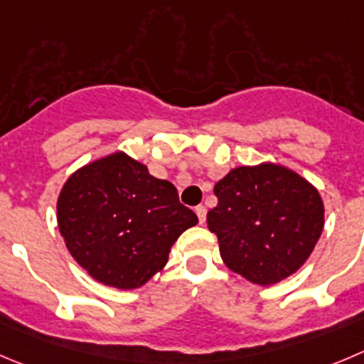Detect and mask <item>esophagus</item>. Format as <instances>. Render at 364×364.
Listing matches in <instances>:
<instances>
[{"instance_id":"obj_1","label":"esophagus","mask_w":364,"mask_h":364,"mask_svg":"<svg viewBox=\"0 0 364 364\" xmlns=\"http://www.w3.org/2000/svg\"><path fill=\"white\" fill-rule=\"evenodd\" d=\"M195 213H196V216H198V221L200 223H205V216H207V209L203 205H198L195 209Z\"/></svg>"}]
</instances>
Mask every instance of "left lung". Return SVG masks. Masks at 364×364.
Instances as JSON below:
<instances>
[{
	"label": "left lung",
	"mask_w": 364,
	"mask_h": 364,
	"mask_svg": "<svg viewBox=\"0 0 364 364\" xmlns=\"http://www.w3.org/2000/svg\"><path fill=\"white\" fill-rule=\"evenodd\" d=\"M218 205L207 213L225 266L257 286L299 272L323 230L320 191L277 162L232 168L214 186Z\"/></svg>",
	"instance_id": "left-lung-1"
}]
</instances>
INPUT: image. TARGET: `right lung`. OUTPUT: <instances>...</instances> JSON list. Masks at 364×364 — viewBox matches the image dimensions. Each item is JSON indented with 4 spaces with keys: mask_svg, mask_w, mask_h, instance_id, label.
I'll return each instance as SVG.
<instances>
[{
    "mask_svg": "<svg viewBox=\"0 0 364 364\" xmlns=\"http://www.w3.org/2000/svg\"><path fill=\"white\" fill-rule=\"evenodd\" d=\"M57 223L69 254L96 282L136 289L164 268L175 241L198 218L178 202L171 182L117 150L69 175Z\"/></svg>",
    "mask_w": 364,
    "mask_h": 364,
    "instance_id": "right-lung-1",
    "label": "right lung"
}]
</instances>
